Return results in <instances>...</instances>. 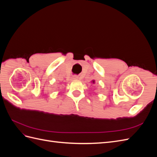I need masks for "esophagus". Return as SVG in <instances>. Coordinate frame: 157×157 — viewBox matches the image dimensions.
<instances>
[{"mask_svg": "<svg viewBox=\"0 0 157 157\" xmlns=\"http://www.w3.org/2000/svg\"><path fill=\"white\" fill-rule=\"evenodd\" d=\"M73 79H77V78H78V77L77 76H73Z\"/></svg>", "mask_w": 157, "mask_h": 157, "instance_id": "esophagus-1", "label": "esophagus"}]
</instances>
